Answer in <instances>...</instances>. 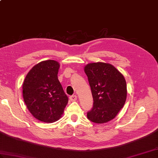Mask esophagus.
Masks as SVG:
<instances>
[{
	"label": "esophagus",
	"mask_w": 158,
	"mask_h": 158,
	"mask_svg": "<svg viewBox=\"0 0 158 158\" xmlns=\"http://www.w3.org/2000/svg\"><path fill=\"white\" fill-rule=\"evenodd\" d=\"M70 100L73 102H75L77 100V96L76 95H73V96H70Z\"/></svg>",
	"instance_id": "obj_1"
}]
</instances>
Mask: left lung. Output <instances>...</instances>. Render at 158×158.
I'll return each mask as SVG.
<instances>
[{"label": "left lung", "instance_id": "8db88e82", "mask_svg": "<svg viewBox=\"0 0 158 158\" xmlns=\"http://www.w3.org/2000/svg\"><path fill=\"white\" fill-rule=\"evenodd\" d=\"M94 100L88 118L96 123H107L115 118L127 98L123 75L109 63H89L84 67Z\"/></svg>", "mask_w": 158, "mask_h": 158}]
</instances>
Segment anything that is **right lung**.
Returning <instances> with one entry per match:
<instances>
[{"label": "right lung", "instance_id": "1", "mask_svg": "<svg viewBox=\"0 0 158 158\" xmlns=\"http://www.w3.org/2000/svg\"><path fill=\"white\" fill-rule=\"evenodd\" d=\"M60 66L53 60L39 62L30 70L23 83L26 105L33 117L43 122L60 119L69 102L58 79Z\"/></svg>", "mask_w": 158, "mask_h": 158}]
</instances>
